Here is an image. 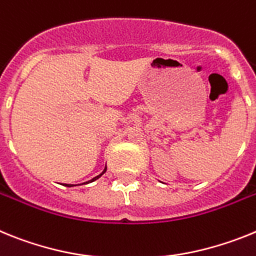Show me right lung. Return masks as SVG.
Instances as JSON below:
<instances>
[{
    "instance_id": "right-lung-1",
    "label": "right lung",
    "mask_w": 256,
    "mask_h": 256,
    "mask_svg": "<svg viewBox=\"0 0 256 256\" xmlns=\"http://www.w3.org/2000/svg\"><path fill=\"white\" fill-rule=\"evenodd\" d=\"M106 168H104V171H103V172H102V174H100V175H98V176H95V178H94V179H91V180H90V182H94V180H95V179H98V178H100V176H102V175H103V174H104V172H106ZM66 186H70V184H66Z\"/></svg>"
}]
</instances>
